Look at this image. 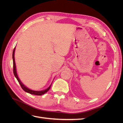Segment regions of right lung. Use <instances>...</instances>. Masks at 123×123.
Segmentation results:
<instances>
[{
    "label": "right lung",
    "instance_id": "obj_1",
    "mask_svg": "<svg viewBox=\"0 0 123 123\" xmlns=\"http://www.w3.org/2000/svg\"><path fill=\"white\" fill-rule=\"evenodd\" d=\"M15 47L14 48V49L13 50V55H12V57H13V73L14 74V76H15V77L16 78V79L17 80L18 83H19L21 87L22 88V89L23 90L26 92H28L29 93H30L31 94H34V95H42L44 93H46L47 92H48V91L49 90V89L51 86L52 84L50 85V86L48 87L47 89H45L44 90H42V91H34V90H31V89H29L28 88H27V87H25V86L21 82L20 80H19V78L18 77V75L17 74V72H16V65H15V58H14V53H15Z\"/></svg>",
    "mask_w": 123,
    "mask_h": 123
}]
</instances>
